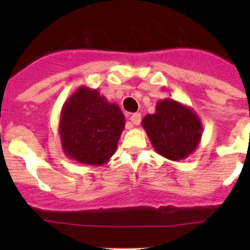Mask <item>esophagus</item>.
Masks as SVG:
<instances>
[{
  "label": "esophagus",
  "mask_w": 250,
  "mask_h": 250,
  "mask_svg": "<svg viewBox=\"0 0 250 250\" xmlns=\"http://www.w3.org/2000/svg\"><path fill=\"white\" fill-rule=\"evenodd\" d=\"M130 122H132L133 125H140V122H141V115H140V113H138V112L133 113V115L130 116Z\"/></svg>",
  "instance_id": "34e87169"
}]
</instances>
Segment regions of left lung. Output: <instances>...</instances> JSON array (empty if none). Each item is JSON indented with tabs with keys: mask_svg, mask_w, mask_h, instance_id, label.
<instances>
[{
	"mask_svg": "<svg viewBox=\"0 0 250 250\" xmlns=\"http://www.w3.org/2000/svg\"><path fill=\"white\" fill-rule=\"evenodd\" d=\"M141 125L156 152L170 161L188 157L198 147L203 133L197 113L169 98L160 100L156 112L146 115Z\"/></svg>",
	"mask_w": 250,
	"mask_h": 250,
	"instance_id": "left-lung-1",
	"label": "left lung"
}]
</instances>
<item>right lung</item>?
I'll return each mask as SVG.
<instances>
[{
    "label": "right lung",
    "instance_id": "add662e5",
    "mask_svg": "<svg viewBox=\"0 0 250 250\" xmlns=\"http://www.w3.org/2000/svg\"><path fill=\"white\" fill-rule=\"evenodd\" d=\"M125 115L98 89L81 85L62 105L59 135L65 156L77 163L103 166L117 150Z\"/></svg>",
    "mask_w": 250,
    "mask_h": 250
}]
</instances>
